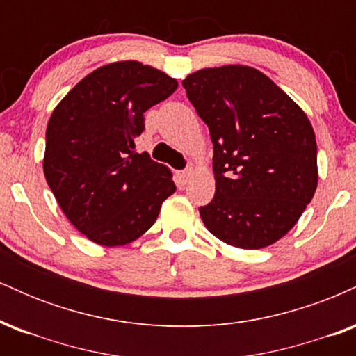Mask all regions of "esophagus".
I'll use <instances>...</instances> for the list:
<instances>
[{
  "label": "esophagus",
  "mask_w": 356,
  "mask_h": 356,
  "mask_svg": "<svg viewBox=\"0 0 356 356\" xmlns=\"http://www.w3.org/2000/svg\"><path fill=\"white\" fill-rule=\"evenodd\" d=\"M192 170L191 169H187V170H182V172H179V179H181V182L182 184H187L189 182V179L192 177Z\"/></svg>",
  "instance_id": "esophagus-1"
}]
</instances>
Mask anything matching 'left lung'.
<instances>
[{
  "label": "left lung",
  "instance_id": "1",
  "mask_svg": "<svg viewBox=\"0 0 356 356\" xmlns=\"http://www.w3.org/2000/svg\"><path fill=\"white\" fill-rule=\"evenodd\" d=\"M182 85L214 144L216 194L199 207L204 226L234 248L276 243L316 191L312 122L269 76L246 65L202 68Z\"/></svg>",
  "mask_w": 356,
  "mask_h": 356
}]
</instances>
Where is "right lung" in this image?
I'll list each match as a JSON object with an SVG mask.
<instances>
[{"label":"right lung","mask_w":356,"mask_h":356,"mask_svg":"<svg viewBox=\"0 0 356 356\" xmlns=\"http://www.w3.org/2000/svg\"><path fill=\"white\" fill-rule=\"evenodd\" d=\"M175 90L177 80L150 65L113 61L88 73L53 110L44 179L63 214L93 243L138 239L175 192L172 172L136 152L144 113Z\"/></svg>","instance_id":"right-lung-1"}]
</instances>
